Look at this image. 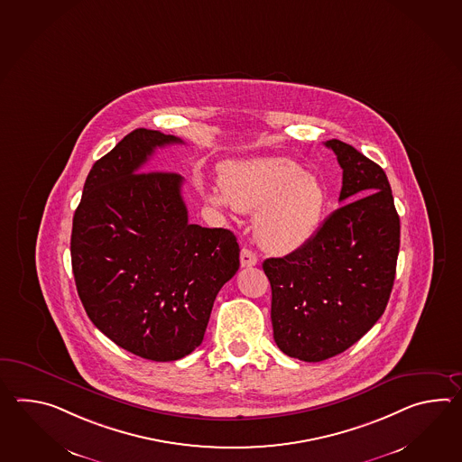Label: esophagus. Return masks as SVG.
Returning a JSON list of instances; mask_svg holds the SVG:
<instances>
[{"label":"esophagus","instance_id":"1","mask_svg":"<svg viewBox=\"0 0 462 462\" xmlns=\"http://www.w3.org/2000/svg\"><path fill=\"white\" fill-rule=\"evenodd\" d=\"M256 263H258V258H256L255 254L252 250H248V248H242V252H240V265L244 268H248L255 267Z\"/></svg>","mask_w":462,"mask_h":462}]
</instances>
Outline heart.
Instances as JSON below:
<instances>
[{
    "label": "heart",
    "instance_id": "heart-1",
    "mask_svg": "<svg viewBox=\"0 0 462 462\" xmlns=\"http://www.w3.org/2000/svg\"><path fill=\"white\" fill-rule=\"evenodd\" d=\"M220 189L208 190L216 206L256 212V240L272 252H293L319 230L327 192L317 177L287 157H263L222 169Z\"/></svg>",
    "mask_w": 462,
    "mask_h": 462
}]
</instances>
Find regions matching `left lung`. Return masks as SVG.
<instances>
[{"label": "left lung", "instance_id": "1", "mask_svg": "<svg viewBox=\"0 0 462 462\" xmlns=\"http://www.w3.org/2000/svg\"><path fill=\"white\" fill-rule=\"evenodd\" d=\"M343 169L337 208L295 252L267 258L278 348L317 363L373 328L388 305L400 254V216L388 177L353 145L327 141Z\"/></svg>", "mask_w": 462, "mask_h": 462}]
</instances>
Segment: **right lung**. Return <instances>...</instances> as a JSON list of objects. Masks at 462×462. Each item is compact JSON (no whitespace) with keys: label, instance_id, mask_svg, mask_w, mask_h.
I'll list each match as a JSON object with an SVG mask.
<instances>
[{"label":"right lung","instance_id":"1","mask_svg":"<svg viewBox=\"0 0 462 462\" xmlns=\"http://www.w3.org/2000/svg\"><path fill=\"white\" fill-rule=\"evenodd\" d=\"M169 143L182 141L127 134L93 165L72 218V273L88 317L152 361L184 358L202 343L217 293L240 267L230 230L189 222L182 175L142 172Z\"/></svg>","mask_w":462,"mask_h":462}]
</instances>
